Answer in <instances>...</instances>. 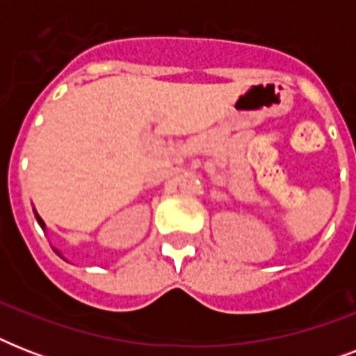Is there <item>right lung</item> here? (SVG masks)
I'll return each instance as SVG.
<instances>
[{"label":"right lung","instance_id":"right-lung-1","mask_svg":"<svg viewBox=\"0 0 356 356\" xmlns=\"http://www.w3.org/2000/svg\"><path fill=\"white\" fill-rule=\"evenodd\" d=\"M36 220H38V223H40L42 227H44V222H42V218H40V216H36Z\"/></svg>","mask_w":356,"mask_h":356}]
</instances>
